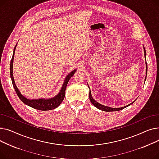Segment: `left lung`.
Instances as JSON below:
<instances>
[{"label": "left lung", "mask_w": 159, "mask_h": 159, "mask_svg": "<svg viewBox=\"0 0 159 159\" xmlns=\"http://www.w3.org/2000/svg\"><path fill=\"white\" fill-rule=\"evenodd\" d=\"M144 55H145V58H146V50H145V48L144 47ZM146 75H147V70H148V66H147V62H146ZM89 100L96 107H97L98 109L101 110H102V111H119V110H121L122 109H124V108L128 106H129V105L132 104V103L129 104V105L126 106H124V107H119V108H113V107H107V106H103L101 104H99L98 102H97V101H95V100L93 98L92 96H91V91L89 90Z\"/></svg>", "instance_id": "left-lung-1"}]
</instances>
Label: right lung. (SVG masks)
<instances>
[{
    "label": "right lung",
    "mask_w": 159,
    "mask_h": 159,
    "mask_svg": "<svg viewBox=\"0 0 159 159\" xmlns=\"http://www.w3.org/2000/svg\"><path fill=\"white\" fill-rule=\"evenodd\" d=\"M17 45L16 44L15 45V47L14 48V51L13 53V56L10 62V76L12 81V84L13 86V88L16 91V95H18L19 98L21 100L24 104L26 105L34 108V109L41 110V111H48V110H52L53 109H55L58 106H59L61 102L63 101V100L65 97V92H66V88L67 86V84L71 79V77L74 75L75 72L76 70H74L72 72H71L68 76L66 77V79L64 82L63 86L62 87L61 90L60 91V93H58L57 96L52 98H49V99H37V100H30L24 97L18 89L17 87L16 86L15 83L14 81L13 76V58H14V54H15V50L16 48V46Z\"/></svg>",
    "instance_id": "obj_1"
}]
</instances>
